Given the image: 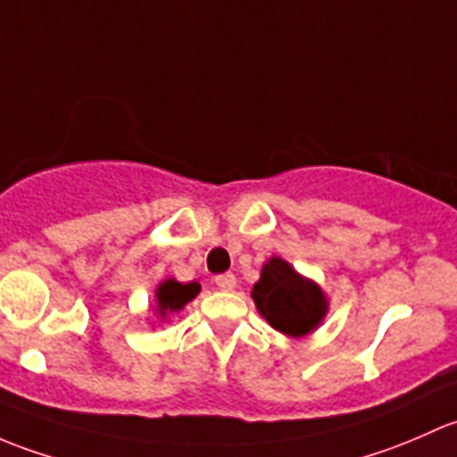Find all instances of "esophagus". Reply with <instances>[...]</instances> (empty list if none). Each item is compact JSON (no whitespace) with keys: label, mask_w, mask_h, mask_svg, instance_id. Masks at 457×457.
Wrapping results in <instances>:
<instances>
[{"label":"esophagus","mask_w":457,"mask_h":457,"mask_svg":"<svg viewBox=\"0 0 457 457\" xmlns=\"http://www.w3.org/2000/svg\"><path fill=\"white\" fill-rule=\"evenodd\" d=\"M215 286H218L220 290H224V293H230V290H235V286H237V279H235L233 272H224V275L215 277Z\"/></svg>","instance_id":"esophagus-1"}]
</instances>
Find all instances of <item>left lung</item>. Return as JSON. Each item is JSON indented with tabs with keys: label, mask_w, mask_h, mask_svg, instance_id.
I'll return each instance as SVG.
<instances>
[{
	"label": "left lung",
	"mask_w": 457,
	"mask_h": 457,
	"mask_svg": "<svg viewBox=\"0 0 457 457\" xmlns=\"http://www.w3.org/2000/svg\"><path fill=\"white\" fill-rule=\"evenodd\" d=\"M251 297L268 326L290 338L317 330L330 310L321 286L277 255L262 266L260 281L253 286Z\"/></svg>",
	"instance_id": "1"
}]
</instances>
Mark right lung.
<instances>
[{
    "instance_id": "obj_1",
    "label": "right lung",
    "mask_w": 457,
    "mask_h": 457,
    "mask_svg": "<svg viewBox=\"0 0 457 457\" xmlns=\"http://www.w3.org/2000/svg\"><path fill=\"white\" fill-rule=\"evenodd\" d=\"M200 295V284L191 281V284H180L173 277L160 281L156 293H154V310H156L158 321H164L169 314L180 312L189 301H194Z\"/></svg>"
}]
</instances>
